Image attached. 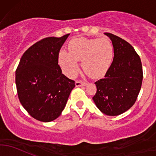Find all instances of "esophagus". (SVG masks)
Segmentation results:
<instances>
[{
    "label": "esophagus",
    "instance_id": "34e87169",
    "mask_svg": "<svg viewBox=\"0 0 156 156\" xmlns=\"http://www.w3.org/2000/svg\"><path fill=\"white\" fill-rule=\"evenodd\" d=\"M87 83L82 81H76L75 82V87H81V86H86Z\"/></svg>",
    "mask_w": 156,
    "mask_h": 156
}]
</instances>
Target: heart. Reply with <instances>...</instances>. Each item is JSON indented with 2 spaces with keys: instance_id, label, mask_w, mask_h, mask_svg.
Segmentation results:
<instances>
[{
  "instance_id": "1",
  "label": "heart",
  "mask_w": 156,
  "mask_h": 156,
  "mask_svg": "<svg viewBox=\"0 0 156 156\" xmlns=\"http://www.w3.org/2000/svg\"><path fill=\"white\" fill-rule=\"evenodd\" d=\"M113 59V47L107 37L78 38L69 44V53L59 52L58 61L64 73L75 76L78 72V61L82 60L84 72L93 78H100L107 72Z\"/></svg>"
}]
</instances>
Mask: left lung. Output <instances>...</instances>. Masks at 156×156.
I'll list each match as a JSON object with an SVG mask.
<instances>
[{
    "instance_id": "1",
    "label": "left lung",
    "mask_w": 156,
    "mask_h": 156,
    "mask_svg": "<svg viewBox=\"0 0 156 156\" xmlns=\"http://www.w3.org/2000/svg\"><path fill=\"white\" fill-rule=\"evenodd\" d=\"M104 34L112 41L114 58L105 78L95 82L97 93L93 100L103 114L115 116L136 102L142 85V63L128 42L110 33Z\"/></svg>"
}]
</instances>
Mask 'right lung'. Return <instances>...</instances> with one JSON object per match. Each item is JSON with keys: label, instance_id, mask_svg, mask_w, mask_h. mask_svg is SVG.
I'll use <instances>...</instances> for the list:
<instances>
[{"label": "right lung", "instance_id": "right-lung-1", "mask_svg": "<svg viewBox=\"0 0 156 156\" xmlns=\"http://www.w3.org/2000/svg\"><path fill=\"white\" fill-rule=\"evenodd\" d=\"M69 34L49 37L26 50L16 71V85L22 106L31 117L49 122L63 111L75 81L58 65L60 48Z\"/></svg>", "mask_w": 156, "mask_h": 156}]
</instances>
